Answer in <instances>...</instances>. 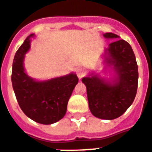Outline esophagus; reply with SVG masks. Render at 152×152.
Listing matches in <instances>:
<instances>
[{"mask_svg": "<svg viewBox=\"0 0 152 152\" xmlns=\"http://www.w3.org/2000/svg\"><path fill=\"white\" fill-rule=\"evenodd\" d=\"M84 74H85L84 69H83V68H78V69H77V71H76V75H77V76H78L79 78H82V77L84 76Z\"/></svg>", "mask_w": 152, "mask_h": 152, "instance_id": "esophagus-1", "label": "esophagus"}]
</instances>
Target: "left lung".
Instances as JSON below:
<instances>
[{
	"label": "left lung",
	"instance_id": "left-lung-1",
	"mask_svg": "<svg viewBox=\"0 0 152 152\" xmlns=\"http://www.w3.org/2000/svg\"><path fill=\"white\" fill-rule=\"evenodd\" d=\"M114 40L102 54L103 70L91 72L82 78L86 86L89 109L102 120H114L132 104L138 87V66L131 45L112 32L103 34ZM108 73L107 78L102 73Z\"/></svg>",
	"mask_w": 152,
	"mask_h": 152
}]
</instances>
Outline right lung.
<instances>
[{
	"mask_svg": "<svg viewBox=\"0 0 152 152\" xmlns=\"http://www.w3.org/2000/svg\"><path fill=\"white\" fill-rule=\"evenodd\" d=\"M34 37V33L30 34L15 54L12 84L20 107L28 117L41 124H53L66 114L68 99L79 79L73 72L44 80L28 76L24 61Z\"/></svg>",
	"mask_w": 152,
	"mask_h": 152,
	"instance_id": "add662e5",
	"label": "right lung"
}]
</instances>
